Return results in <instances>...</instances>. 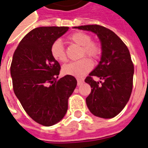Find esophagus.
Segmentation results:
<instances>
[{"label":"esophagus","instance_id":"1","mask_svg":"<svg viewBox=\"0 0 148 148\" xmlns=\"http://www.w3.org/2000/svg\"><path fill=\"white\" fill-rule=\"evenodd\" d=\"M82 83H83V80L82 79L77 78V85L80 86L81 84H82Z\"/></svg>","mask_w":148,"mask_h":148}]
</instances>
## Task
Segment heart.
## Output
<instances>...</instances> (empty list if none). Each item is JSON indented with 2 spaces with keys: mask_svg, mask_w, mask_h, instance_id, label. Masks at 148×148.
I'll use <instances>...</instances> for the list:
<instances>
[{
  "mask_svg": "<svg viewBox=\"0 0 148 148\" xmlns=\"http://www.w3.org/2000/svg\"><path fill=\"white\" fill-rule=\"evenodd\" d=\"M71 42L81 46V57L88 55L94 60H98L102 54V47L100 43L92 40V37L83 31H77L68 38ZM51 54L58 62L67 60V55L61 40H57L51 45ZM92 61L88 58H83L77 61L68 63L63 66L62 71L64 74L75 77H82L92 69Z\"/></svg>",
  "mask_w": 148,
  "mask_h": 148,
  "instance_id": "heart-1",
  "label": "heart"
}]
</instances>
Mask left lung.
<instances>
[{
    "instance_id": "obj_1",
    "label": "left lung",
    "mask_w": 148,
    "mask_h": 148,
    "mask_svg": "<svg viewBox=\"0 0 148 148\" xmlns=\"http://www.w3.org/2000/svg\"><path fill=\"white\" fill-rule=\"evenodd\" d=\"M74 27L92 31L101 41V61L84 80L92 88L86 98L87 106L97 117H114L128 102L133 88L134 64L128 48L114 32L105 27L90 24ZM93 76L101 81L95 82Z\"/></svg>"
}]
</instances>
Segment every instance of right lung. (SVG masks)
Masks as SVG:
<instances>
[{
	"label": "right lung",
	"instance_id": "1",
	"mask_svg": "<svg viewBox=\"0 0 148 148\" xmlns=\"http://www.w3.org/2000/svg\"><path fill=\"white\" fill-rule=\"evenodd\" d=\"M67 27H40L21 40L10 64L14 91L26 113L49 127L64 117L68 99L77 86L71 75L58 78L60 66L51 54V45Z\"/></svg>",
	"mask_w": 148,
	"mask_h": 148
}]
</instances>
